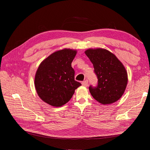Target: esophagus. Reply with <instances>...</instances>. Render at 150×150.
<instances>
[{
    "label": "esophagus",
    "mask_w": 150,
    "mask_h": 150,
    "mask_svg": "<svg viewBox=\"0 0 150 150\" xmlns=\"http://www.w3.org/2000/svg\"><path fill=\"white\" fill-rule=\"evenodd\" d=\"M82 85L83 86H84V87H87V86H88V80H86V81H83V82H82Z\"/></svg>",
    "instance_id": "esophagus-1"
}]
</instances>
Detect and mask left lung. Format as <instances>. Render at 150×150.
I'll return each instance as SVG.
<instances>
[{"instance_id": "obj_1", "label": "left lung", "mask_w": 150, "mask_h": 150, "mask_svg": "<svg viewBox=\"0 0 150 150\" xmlns=\"http://www.w3.org/2000/svg\"><path fill=\"white\" fill-rule=\"evenodd\" d=\"M93 63L98 79L97 87L89 86L91 94L102 104L118 101L128 84V74L114 54L103 48L88 49L84 52Z\"/></svg>"}]
</instances>
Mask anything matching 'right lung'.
Returning a JSON list of instances; mask_svg holds the SVG:
<instances>
[{
    "instance_id": "obj_1",
    "label": "right lung",
    "mask_w": 150,
    "mask_h": 150,
    "mask_svg": "<svg viewBox=\"0 0 150 150\" xmlns=\"http://www.w3.org/2000/svg\"><path fill=\"white\" fill-rule=\"evenodd\" d=\"M77 51L59 50L44 59L39 66L34 85L39 97L54 107H60L71 99L81 84L74 80V70L71 63Z\"/></svg>"
}]
</instances>
